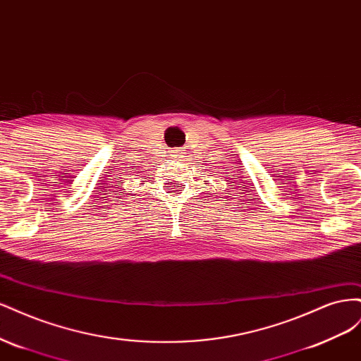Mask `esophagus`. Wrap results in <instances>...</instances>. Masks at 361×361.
<instances>
[{
    "label": "esophagus",
    "mask_w": 361,
    "mask_h": 361,
    "mask_svg": "<svg viewBox=\"0 0 361 361\" xmlns=\"http://www.w3.org/2000/svg\"><path fill=\"white\" fill-rule=\"evenodd\" d=\"M173 157H174V158H182V157H183V152H182V149L173 150Z\"/></svg>",
    "instance_id": "34e87169"
}]
</instances>
